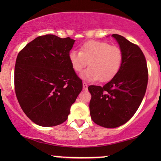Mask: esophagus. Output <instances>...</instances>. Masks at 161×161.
<instances>
[{"instance_id":"obj_1","label":"esophagus","mask_w":161,"mask_h":161,"mask_svg":"<svg viewBox=\"0 0 161 161\" xmlns=\"http://www.w3.org/2000/svg\"><path fill=\"white\" fill-rule=\"evenodd\" d=\"M83 89L86 90L88 89V86H87V83L86 82H83Z\"/></svg>"}]
</instances>
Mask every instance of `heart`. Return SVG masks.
I'll return each instance as SVG.
<instances>
[{"label":"heart","instance_id":"heart-1","mask_svg":"<svg viewBox=\"0 0 161 161\" xmlns=\"http://www.w3.org/2000/svg\"><path fill=\"white\" fill-rule=\"evenodd\" d=\"M122 52L119 47L104 42L88 41L81 46L80 52L72 50L69 58L76 72H81L89 64L83 78L87 80L107 82L119 71L122 62Z\"/></svg>","mask_w":161,"mask_h":161}]
</instances>
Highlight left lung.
<instances>
[{
	"mask_svg": "<svg viewBox=\"0 0 161 161\" xmlns=\"http://www.w3.org/2000/svg\"><path fill=\"white\" fill-rule=\"evenodd\" d=\"M122 52L119 71L103 86H90V115L94 123L106 128L124 125L133 117L144 98L148 69L142 50L124 36L113 34Z\"/></svg>",
	"mask_w": 161,
	"mask_h": 161,
	"instance_id": "1",
	"label": "left lung"
}]
</instances>
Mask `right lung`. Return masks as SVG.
Returning a JSON list of instances; mask_svg holds the SVG:
<instances>
[{"mask_svg": "<svg viewBox=\"0 0 161 161\" xmlns=\"http://www.w3.org/2000/svg\"><path fill=\"white\" fill-rule=\"evenodd\" d=\"M75 40L53 34L36 37L17 55L14 90L26 116L42 127L61 125L83 89L70 64Z\"/></svg>", "mask_w": 161, "mask_h": 161, "instance_id": "add662e5", "label": "right lung"}]
</instances>
